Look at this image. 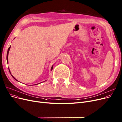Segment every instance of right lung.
<instances>
[{
    "label": "right lung",
    "instance_id": "obj_1",
    "mask_svg": "<svg viewBox=\"0 0 122 122\" xmlns=\"http://www.w3.org/2000/svg\"><path fill=\"white\" fill-rule=\"evenodd\" d=\"M10 47L9 48H8V50H7V56H6V60H7V61L8 62V52H9V51H10ZM52 69H53V66H52V67H51V70H52ZM8 70H9V71H10V69H8ZM11 76L12 77H13L15 80H16L13 77V76H12V75H11ZM16 81H17V80H16Z\"/></svg>",
    "mask_w": 122,
    "mask_h": 122
}]
</instances>
